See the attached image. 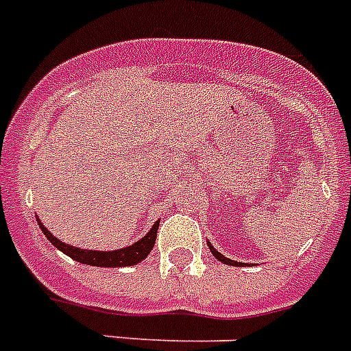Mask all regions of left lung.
<instances>
[{
	"label": "left lung",
	"instance_id": "1",
	"mask_svg": "<svg viewBox=\"0 0 351 351\" xmlns=\"http://www.w3.org/2000/svg\"><path fill=\"white\" fill-rule=\"evenodd\" d=\"M210 252H212V255H214V257L219 258V261H221V262H225V264H230V266H244L243 262H235V261H230V258L223 257V255H221V253L217 252L216 248H214V246H210Z\"/></svg>",
	"mask_w": 351,
	"mask_h": 351
}]
</instances>
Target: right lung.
Wrapping results in <instances>:
<instances>
[{"mask_svg":"<svg viewBox=\"0 0 351 351\" xmlns=\"http://www.w3.org/2000/svg\"><path fill=\"white\" fill-rule=\"evenodd\" d=\"M40 230L44 232V235L48 237L49 243L55 246V248L60 250L62 253H66L67 257H71L73 261L82 262V264H89V266H98V267H121V266H134L137 262H141L143 258L148 257V253L152 252L155 239H157V230H158V221L153 225L152 230L144 235L143 239L137 241L135 244L128 246V248L116 250V252H94V250H80L75 248V246H69L66 243H60L57 237H53L51 232L46 228L39 221Z\"/></svg>","mask_w":351,"mask_h":351,"instance_id":"add662e5","label":"right lung"}]
</instances>
